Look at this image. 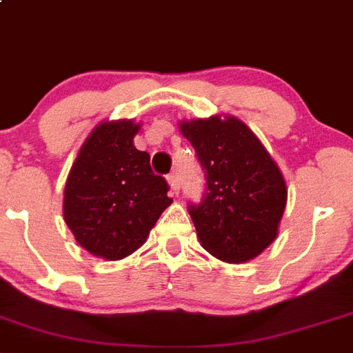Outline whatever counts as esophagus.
Here are the masks:
<instances>
[{
  "instance_id": "esophagus-1",
  "label": "esophagus",
  "mask_w": 353,
  "mask_h": 353,
  "mask_svg": "<svg viewBox=\"0 0 353 353\" xmlns=\"http://www.w3.org/2000/svg\"><path fill=\"white\" fill-rule=\"evenodd\" d=\"M167 181H168V185H170V188H172L174 194H177V192H179V186H181L179 185V176H177L176 172L168 174Z\"/></svg>"
}]
</instances>
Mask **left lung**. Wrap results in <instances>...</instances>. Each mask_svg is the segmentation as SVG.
<instances>
[{
	"instance_id": "8db88e82",
	"label": "left lung",
	"mask_w": 353,
	"mask_h": 353,
	"mask_svg": "<svg viewBox=\"0 0 353 353\" xmlns=\"http://www.w3.org/2000/svg\"><path fill=\"white\" fill-rule=\"evenodd\" d=\"M179 128L206 177L202 202L188 206L199 241L225 263L250 261L277 238L288 199L283 174L240 119L213 115Z\"/></svg>"
}]
</instances>
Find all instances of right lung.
<instances>
[{"mask_svg":"<svg viewBox=\"0 0 353 353\" xmlns=\"http://www.w3.org/2000/svg\"><path fill=\"white\" fill-rule=\"evenodd\" d=\"M139 130L133 121L101 122L79 149L63 192V219L76 241L108 261L140 249L172 204L151 156L134 147Z\"/></svg>","mask_w":353,"mask_h":353,"instance_id":"1","label":"right lung"}]
</instances>
